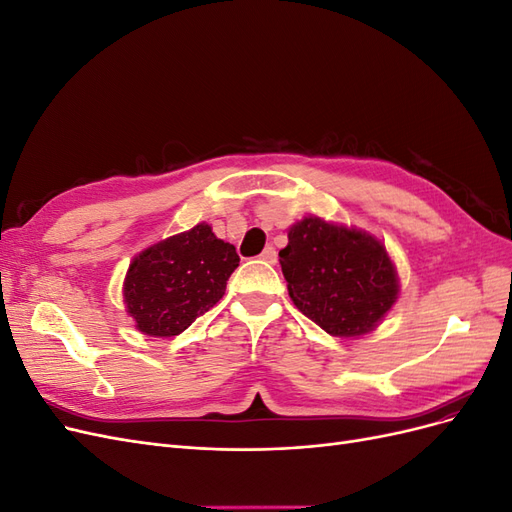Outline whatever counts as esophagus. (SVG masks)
I'll return each instance as SVG.
<instances>
[{"label": "esophagus", "mask_w": 512, "mask_h": 512, "mask_svg": "<svg viewBox=\"0 0 512 512\" xmlns=\"http://www.w3.org/2000/svg\"><path fill=\"white\" fill-rule=\"evenodd\" d=\"M260 258L267 262V265H275L277 262V252L273 250V247L269 245V247H265V250H262V254H260Z\"/></svg>", "instance_id": "esophagus-1"}]
</instances>
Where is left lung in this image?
I'll return each instance as SVG.
<instances>
[{"label":"left lung","mask_w":512,"mask_h":512,"mask_svg":"<svg viewBox=\"0 0 512 512\" xmlns=\"http://www.w3.org/2000/svg\"><path fill=\"white\" fill-rule=\"evenodd\" d=\"M280 265L292 303L333 337L374 331L401 292L395 262L378 237L316 215L288 228Z\"/></svg>","instance_id":"8db88e82"}]
</instances>
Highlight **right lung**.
Instances as JSON below:
<instances>
[{"mask_svg": "<svg viewBox=\"0 0 512 512\" xmlns=\"http://www.w3.org/2000/svg\"><path fill=\"white\" fill-rule=\"evenodd\" d=\"M237 267L235 245L200 222L132 258L123 280L126 312L145 335H179L224 297Z\"/></svg>", "mask_w": 512, "mask_h": 512, "instance_id": "add662e5", "label": "right lung"}]
</instances>
